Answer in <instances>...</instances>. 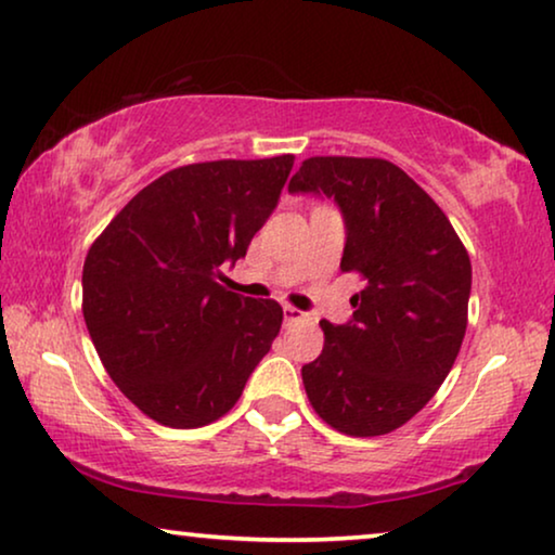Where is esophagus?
Instances as JSON below:
<instances>
[{
    "mask_svg": "<svg viewBox=\"0 0 555 555\" xmlns=\"http://www.w3.org/2000/svg\"><path fill=\"white\" fill-rule=\"evenodd\" d=\"M283 318H285V323H298V321H306L308 313H302V310L293 308V306H285L283 308Z\"/></svg>",
    "mask_w": 555,
    "mask_h": 555,
    "instance_id": "34e87169",
    "label": "esophagus"
}]
</instances>
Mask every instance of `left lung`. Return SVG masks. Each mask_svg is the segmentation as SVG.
Listing matches in <instances>:
<instances>
[{"instance_id":"left-lung-1","label":"left lung","mask_w":555,"mask_h":555,"mask_svg":"<svg viewBox=\"0 0 555 555\" xmlns=\"http://www.w3.org/2000/svg\"><path fill=\"white\" fill-rule=\"evenodd\" d=\"M287 189L336 199L340 270L363 280L351 321H321L323 351L302 366L310 406L348 437L389 435L457 359L473 285L467 249L437 202L386 158H306Z\"/></svg>"}]
</instances>
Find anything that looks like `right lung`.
I'll list each match as a JSON object with an SVG mask.
<instances>
[{
	"instance_id": "1",
	"label": "right lung",
	"mask_w": 555,
	"mask_h": 555,
	"mask_svg": "<svg viewBox=\"0 0 555 555\" xmlns=\"http://www.w3.org/2000/svg\"><path fill=\"white\" fill-rule=\"evenodd\" d=\"M295 156L166 171L105 227L82 264V315L105 371L149 420L217 422L283 325L275 300L219 283L272 215Z\"/></svg>"
}]
</instances>
